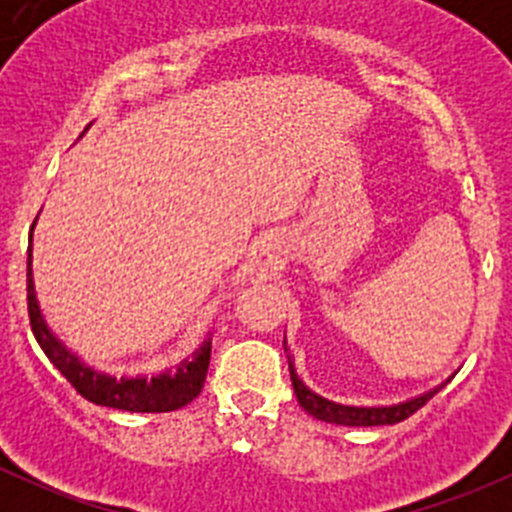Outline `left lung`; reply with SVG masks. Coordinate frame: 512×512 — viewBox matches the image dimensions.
Here are the masks:
<instances>
[{
    "label": "left lung",
    "mask_w": 512,
    "mask_h": 512,
    "mask_svg": "<svg viewBox=\"0 0 512 512\" xmlns=\"http://www.w3.org/2000/svg\"><path fill=\"white\" fill-rule=\"evenodd\" d=\"M285 352L289 361V376H292V386H294V394H297L299 406H302L309 416L319 418V421L337 423V426H386V423H399L404 421V418H409L411 414H416L428 399H433V396L448 384V381H443V384L433 386V389L426 391V394H418L414 399L399 401V404H391V406L339 404V401H332L327 399V396L312 391L302 379H299L297 369H294V359L289 356L287 337H285Z\"/></svg>",
    "instance_id": "left-lung-1"
}]
</instances>
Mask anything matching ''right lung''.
I'll return each mask as SVG.
<instances>
[{
    "mask_svg": "<svg viewBox=\"0 0 512 512\" xmlns=\"http://www.w3.org/2000/svg\"><path fill=\"white\" fill-rule=\"evenodd\" d=\"M36 223V220H34ZM34 232V225H32ZM27 299H29V319H32V332L49 356L51 364L66 376L71 386L79 391L91 404L108 406V409L131 411V414H163V411L183 409L185 404L200 394L208 376L210 364V337L195 349L188 359L180 361L175 369H165L153 376H113L96 366L86 364L79 354L71 352L59 334L49 327L41 304L36 299L34 275H32V235H29V260H27Z\"/></svg>",
    "mask_w": 512,
    "mask_h": 512,
    "instance_id": "add662e5",
    "label": "right lung"
}]
</instances>
